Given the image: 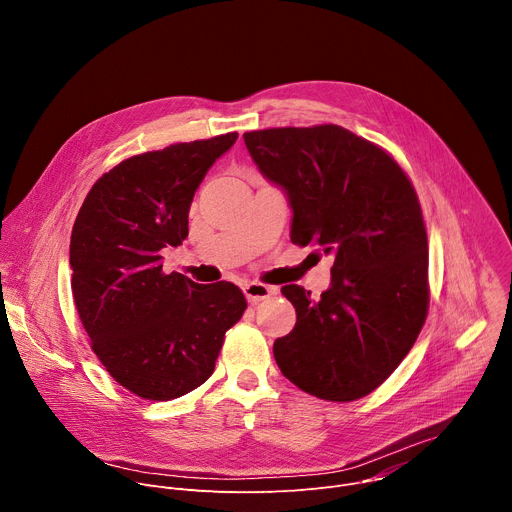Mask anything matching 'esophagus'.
Here are the masks:
<instances>
[{
  "mask_svg": "<svg viewBox=\"0 0 512 512\" xmlns=\"http://www.w3.org/2000/svg\"><path fill=\"white\" fill-rule=\"evenodd\" d=\"M243 291H245V296H247L249 302L257 304V302L267 300L269 296H273V294H275V287L265 285V283H259V281H249V283L243 285Z\"/></svg>",
  "mask_w": 512,
  "mask_h": 512,
  "instance_id": "1",
  "label": "esophagus"
}]
</instances>
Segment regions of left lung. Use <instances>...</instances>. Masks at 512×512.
<instances>
[{
  "label": "left lung",
  "mask_w": 512,
  "mask_h": 512,
  "mask_svg": "<svg viewBox=\"0 0 512 512\" xmlns=\"http://www.w3.org/2000/svg\"><path fill=\"white\" fill-rule=\"evenodd\" d=\"M243 139L287 196L291 243L334 255L318 300L302 285L281 287L298 320L273 344L277 367L326 401L369 395L399 367L427 316V233L413 184L379 145L340 125Z\"/></svg>",
  "instance_id": "1"
}]
</instances>
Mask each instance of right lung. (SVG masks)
I'll list each match as a JSON object with an SVG mask.
<instances>
[{"instance_id":"right-lung-1","label":"right lung","mask_w":512,"mask_h":512,"mask_svg":"<svg viewBox=\"0 0 512 512\" xmlns=\"http://www.w3.org/2000/svg\"><path fill=\"white\" fill-rule=\"evenodd\" d=\"M237 137L174 143L117 164L93 184L72 227L77 312L107 373L137 397L170 401L200 387L247 308L235 283L162 271V251L188 237L196 188Z\"/></svg>"}]
</instances>
